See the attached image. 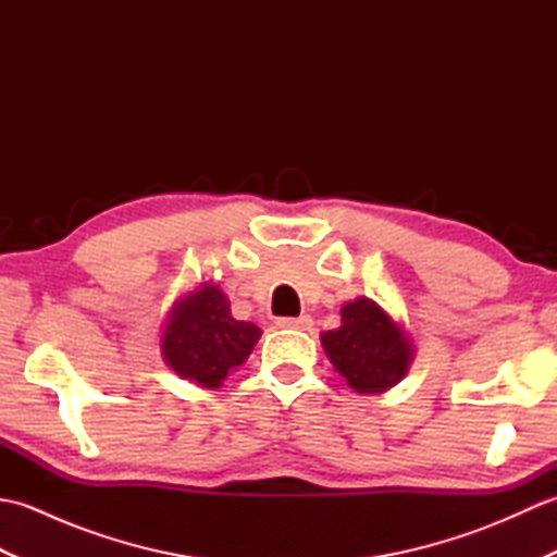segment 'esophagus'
I'll return each mask as SVG.
<instances>
[{
	"mask_svg": "<svg viewBox=\"0 0 557 557\" xmlns=\"http://www.w3.org/2000/svg\"><path fill=\"white\" fill-rule=\"evenodd\" d=\"M280 327H292V330H309L313 325L311 315H299V318H280Z\"/></svg>",
	"mask_w": 557,
	"mask_h": 557,
	"instance_id": "1",
	"label": "esophagus"
}]
</instances>
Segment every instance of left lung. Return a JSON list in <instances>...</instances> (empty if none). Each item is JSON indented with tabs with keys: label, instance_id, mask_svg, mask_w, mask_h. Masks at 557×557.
<instances>
[{
	"label": "left lung",
	"instance_id": "1",
	"mask_svg": "<svg viewBox=\"0 0 557 557\" xmlns=\"http://www.w3.org/2000/svg\"><path fill=\"white\" fill-rule=\"evenodd\" d=\"M330 363L361 395H377L407 375L411 339L369 297L342 306V325L321 335Z\"/></svg>",
	"mask_w": 557,
	"mask_h": 557
}]
</instances>
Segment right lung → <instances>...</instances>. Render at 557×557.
<instances>
[{
    "instance_id": "obj_1",
    "label": "right lung",
    "mask_w": 557,
    "mask_h": 557,
    "mask_svg": "<svg viewBox=\"0 0 557 557\" xmlns=\"http://www.w3.org/2000/svg\"><path fill=\"white\" fill-rule=\"evenodd\" d=\"M258 339L260 327L232 318L230 299L206 282L172 306L160 347L176 375L212 389L248 359Z\"/></svg>"
}]
</instances>
